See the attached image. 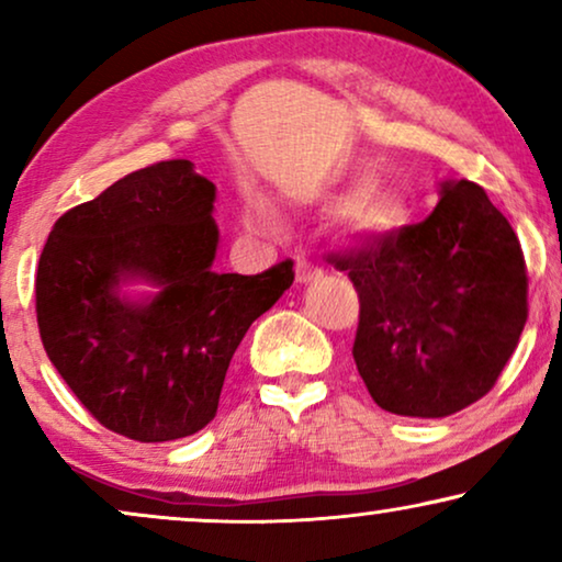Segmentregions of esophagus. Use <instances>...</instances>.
Here are the masks:
<instances>
[{
  "label": "esophagus",
  "mask_w": 562,
  "mask_h": 562,
  "mask_svg": "<svg viewBox=\"0 0 562 562\" xmlns=\"http://www.w3.org/2000/svg\"><path fill=\"white\" fill-rule=\"evenodd\" d=\"M319 276H322V268L317 263H312V260H306V258L296 260V281L299 283H310L314 279H319Z\"/></svg>",
  "instance_id": "obj_1"
}]
</instances>
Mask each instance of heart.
I'll return each mask as SVG.
<instances>
[{
  "mask_svg": "<svg viewBox=\"0 0 562 562\" xmlns=\"http://www.w3.org/2000/svg\"><path fill=\"white\" fill-rule=\"evenodd\" d=\"M248 225L258 229H273L276 220L268 212V206L258 199H252L245 210ZM342 225L352 235L363 237V240H383V237L396 235L406 225V204L402 196L391 194L383 189H371V183H358L345 199L340 210Z\"/></svg>",
  "mask_w": 562,
  "mask_h": 562,
  "instance_id": "heart-1",
  "label": "heart"
}]
</instances>
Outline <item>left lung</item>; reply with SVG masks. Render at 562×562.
Here are the masks:
<instances>
[{
	"label": "left lung",
	"instance_id": "1",
	"mask_svg": "<svg viewBox=\"0 0 562 562\" xmlns=\"http://www.w3.org/2000/svg\"><path fill=\"white\" fill-rule=\"evenodd\" d=\"M440 196L417 225L327 256L358 291L360 379L402 417H450L486 396L527 322L525 252L509 222L473 181L442 183Z\"/></svg>",
	"mask_w": 562,
	"mask_h": 562
}]
</instances>
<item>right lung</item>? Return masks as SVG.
Masks as SVG:
<instances>
[{
    "label": "right lung",
    "mask_w": 562,
    "mask_h": 562,
    "mask_svg": "<svg viewBox=\"0 0 562 562\" xmlns=\"http://www.w3.org/2000/svg\"><path fill=\"white\" fill-rule=\"evenodd\" d=\"M214 183L191 160L127 173L53 225L35 276L43 348L99 425L137 442L199 432L217 414L248 327L294 283V260L212 271ZM161 286L120 300V280Z\"/></svg>",
    "instance_id": "right-lung-1"
}]
</instances>
